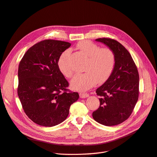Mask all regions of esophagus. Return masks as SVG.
Segmentation results:
<instances>
[{
  "mask_svg": "<svg viewBox=\"0 0 157 157\" xmlns=\"http://www.w3.org/2000/svg\"><path fill=\"white\" fill-rule=\"evenodd\" d=\"M89 96V95L87 93H83V92H80L79 93V97L81 98H85Z\"/></svg>",
  "mask_w": 157,
  "mask_h": 157,
  "instance_id": "34e87169",
  "label": "esophagus"
}]
</instances>
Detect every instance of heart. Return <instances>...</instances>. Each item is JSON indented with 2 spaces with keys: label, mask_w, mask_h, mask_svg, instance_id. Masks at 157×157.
I'll list each match as a JSON object with an SVG mask.
<instances>
[{
  "label": "heart",
  "mask_w": 157,
  "mask_h": 157,
  "mask_svg": "<svg viewBox=\"0 0 157 157\" xmlns=\"http://www.w3.org/2000/svg\"><path fill=\"white\" fill-rule=\"evenodd\" d=\"M78 48L87 58L83 67V74H76L71 84L73 88L78 90H86L95 85L104 83L112 75L115 65V56L113 51L108 47H100L90 41L83 40L78 44ZM71 55L70 50H65L58 59L59 71L66 78H71L73 71L68 62Z\"/></svg>",
  "instance_id": "heart-1"
}]
</instances>
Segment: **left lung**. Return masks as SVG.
I'll list each match as a JSON object with an SVG mask.
<instances>
[{
	"label": "left lung",
	"instance_id": "8db88e82",
	"mask_svg": "<svg viewBox=\"0 0 157 157\" xmlns=\"http://www.w3.org/2000/svg\"><path fill=\"white\" fill-rule=\"evenodd\" d=\"M95 40L113 51L115 65L110 77L95 91L100 96V106L92 113V117L105 126L117 125L129 117L138 101V70L131 54L117 40L110 38Z\"/></svg>",
	"mask_w": 157,
	"mask_h": 157
}]
</instances>
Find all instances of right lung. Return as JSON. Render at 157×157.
<instances>
[{
  "label": "right lung",
  "mask_w": 157,
  "mask_h": 157,
  "mask_svg": "<svg viewBox=\"0 0 157 157\" xmlns=\"http://www.w3.org/2000/svg\"><path fill=\"white\" fill-rule=\"evenodd\" d=\"M71 46L67 42L44 40L33 45L20 62L17 93L25 114L36 124L51 127L65 121L79 94L58 67L59 55Z\"/></svg>",
  "instance_id": "right-lung-1"
}]
</instances>
